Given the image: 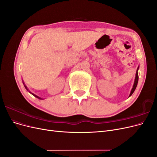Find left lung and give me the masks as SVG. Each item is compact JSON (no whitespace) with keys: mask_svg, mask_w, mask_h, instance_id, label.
<instances>
[{"mask_svg":"<svg viewBox=\"0 0 157 157\" xmlns=\"http://www.w3.org/2000/svg\"><path fill=\"white\" fill-rule=\"evenodd\" d=\"M139 69V67L138 68H137V71H136V78H135V80H134V85H133V88L131 90V92H130V96H131L132 94L134 93V92L135 91V90L137 87V82H138V78H139V77H138V73H137V71H138Z\"/></svg>","mask_w":157,"mask_h":157,"instance_id":"obj_1","label":"left lung"}]
</instances>
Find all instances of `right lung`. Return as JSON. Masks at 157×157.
Masks as SVG:
<instances>
[{
  "mask_svg": "<svg viewBox=\"0 0 157 157\" xmlns=\"http://www.w3.org/2000/svg\"><path fill=\"white\" fill-rule=\"evenodd\" d=\"M23 84H24V86H25V88H26V90H27V91H29V90H28L27 87V86H25V84H24V83H23ZM30 93H31V94L32 95H33V96H34L35 97H36V98H39V99H42V98H40V97H39V96H36V95H35V94H33V93H31V92H30Z\"/></svg>",
  "mask_w": 157,
  "mask_h": 157,
  "instance_id": "1",
  "label": "right lung"
}]
</instances>
